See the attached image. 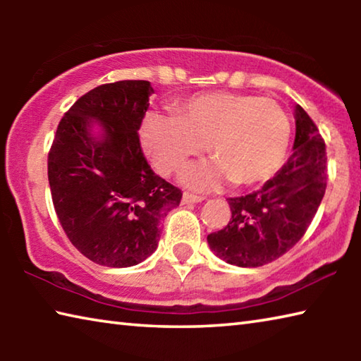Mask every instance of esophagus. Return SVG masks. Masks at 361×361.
Here are the masks:
<instances>
[{"label":"esophagus","instance_id":"obj_1","mask_svg":"<svg viewBox=\"0 0 361 361\" xmlns=\"http://www.w3.org/2000/svg\"><path fill=\"white\" fill-rule=\"evenodd\" d=\"M202 200H204L202 195H195V194H191V192H185V194H183L181 202H183V205H191V204L202 202Z\"/></svg>","mask_w":361,"mask_h":361}]
</instances>
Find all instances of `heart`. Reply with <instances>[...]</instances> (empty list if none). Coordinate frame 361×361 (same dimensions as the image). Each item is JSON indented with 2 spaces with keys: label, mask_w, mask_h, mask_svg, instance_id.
Instances as JSON below:
<instances>
[{
  "label": "heart",
  "mask_w": 361,
  "mask_h": 361,
  "mask_svg": "<svg viewBox=\"0 0 361 361\" xmlns=\"http://www.w3.org/2000/svg\"><path fill=\"white\" fill-rule=\"evenodd\" d=\"M290 137V118L276 100L232 92L192 95L176 106V116L146 114L140 129L145 154L164 175L180 170L207 145L215 161L181 173L185 185L197 189L231 180L239 186L269 181L282 167Z\"/></svg>",
  "instance_id": "b5f03b06"
}]
</instances>
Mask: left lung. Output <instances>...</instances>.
Masks as SVG:
<instances>
[{
  "label": "left lung",
  "mask_w": 361,
  "mask_h": 361,
  "mask_svg": "<svg viewBox=\"0 0 361 361\" xmlns=\"http://www.w3.org/2000/svg\"><path fill=\"white\" fill-rule=\"evenodd\" d=\"M296 137L283 167L259 191L228 199L231 221L207 237L218 258L258 267L280 258L304 235L326 189V149L314 121L295 106Z\"/></svg>",
  "instance_id": "1"
}]
</instances>
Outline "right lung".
<instances>
[{
    "label": "right lung",
    "mask_w": 361,
    "mask_h": 361,
    "mask_svg": "<svg viewBox=\"0 0 361 361\" xmlns=\"http://www.w3.org/2000/svg\"><path fill=\"white\" fill-rule=\"evenodd\" d=\"M148 81H118L82 95L60 121L47 161L54 209L70 242L106 267L156 252L161 223L181 191L152 172L138 130Z\"/></svg>",
    "instance_id": "obj_1"
}]
</instances>
